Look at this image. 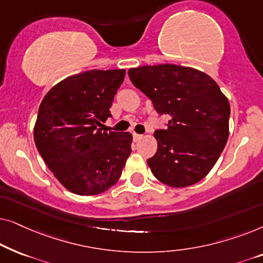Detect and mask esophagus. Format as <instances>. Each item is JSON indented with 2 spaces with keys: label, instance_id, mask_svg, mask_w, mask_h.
I'll use <instances>...</instances> for the list:
<instances>
[{
  "label": "esophagus",
  "instance_id": "1",
  "mask_svg": "<svg viewBox=\"0 0 263 263\" xmlns=\"http://www.w3.org/2000/svg\"><path fill=\"white\" fill-rule=\"evenodd\" d=\"M141 138H142L141 134H136V133H133V139H134V141H139V140Z\"/></svg>",
  "mask_w": 263,
  "mask_h": 263
}]
</instances>
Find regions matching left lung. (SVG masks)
Returning <instances> with one entry per match:
<instances>
[{"label":"left lung","instance_id":"1","mask_svg":"<svg viewBox=\"0 0 263 263\" xmlns=\"http://www.w3.org/2000/svg\"><path fill=\"white\" fill-rule=\"evenodd\" d=\"M129 79L168 115L154 132L157 153L147 160L157 179L174 188L195 184L212 170L229 138L230 104L217 82L202 71L176 64L132 68Z\"/></svg>","mask_w":263,"mask_h":263}]
</instances>
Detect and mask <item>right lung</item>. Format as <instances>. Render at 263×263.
Listing matches in <instances>:
<instances>
[{
	"label": "right lung",
	"instance_id": "right-lung-1",
	"mask_svg": "<svg viewBox=\"0 0 263 263\" xmlns=\"http://www.w3.org/2000/svg\"><path fill=\"white\" fill-rule=\"evenodd\" d=\"M125 70H88L46 93L34 125L37 149L55 177L78 195H96L121 177L132 134L102 132Z\"/></svg>",
	"mask_w": 263,
	"mask_h": 263
}]
</instances>
